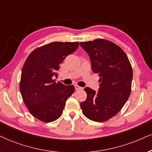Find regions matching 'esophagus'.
<instances>
[{
    "label": "esophagus",
    "instance_id": "34e87169",
    "mask_svg": "<svg viewBox=\"0 0 152 152\" xmlns=\"http://www.w3.org/2000/svg\"><path fill=\"white\" fill-rule=\"evenodd\" d=\"M75 89H76V90H81L82 88L80 87V86H78L77 85H75Z\"/></svg>",
    "mask_w": 152,
    "mask_h": 152
}]
</instances>
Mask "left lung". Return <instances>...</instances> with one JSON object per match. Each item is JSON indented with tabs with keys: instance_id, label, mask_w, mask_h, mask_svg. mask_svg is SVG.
Masks as SVG:
<instances>
[{
	"instance_id": "obj_1",
	"label": "left lung",
	"mask_w": 152,
	"mask_h": 152,
	"mask_svg": "<svg viewBox=\"0 0 152 152\" xmlns=\"http://www.w3.org/2000/svg\"><path fill=\"white\" fill-rule=\"evenodd\" d=\"M89 55L92 70L99 76L97 92L86 87L87 99L80 102L83 114L90 120L103 122L120 111L131 93L132 69L126 54L104 39L80 43Z\"/></svg>"
}]
</instances>
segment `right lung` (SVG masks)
<instances>
[{
  "mask_svg": "<svg viewBox=\"0 0 152 152\" xmlns=\"http://www.w3.org/2000/svg\"><path fill=\"white\" fill-rule=\"evenodd\" d=\"M78 45V42H53L34 50L25 61L20 93L31 114L41 121L59 118L67 99L74 93V86L56 83L53 77H57L61 63Z\"/></svg>",
  "mask_w": 152,
  "mask_h": 152,
  "instance_id": "right-lung-1",
  "label": "right lung"
}]
</instances>
